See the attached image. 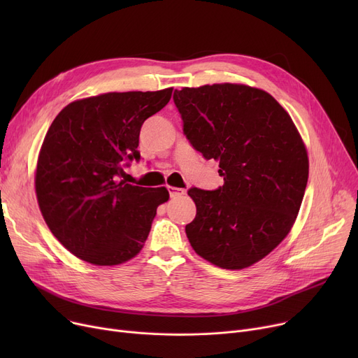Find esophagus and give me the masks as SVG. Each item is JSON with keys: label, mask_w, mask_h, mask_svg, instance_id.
<instances>
[{"label": "esophagus", "mask_w": 358, "mask_h": 358, "mask_svg": "<svg viewBox=\"0 0 358 358\" xmlns=\"http://www.w3.org/2000/svg\"><path fill=\"white\" fill-rule=\"evenodd\" d=\"M168 193H169V197H180V196H184L185 194V190L184 189H178V187H168Z\"/></svg>", "instance_id": "obj_1"}]
</instances>
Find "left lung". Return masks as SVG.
Masks as SVG:
<instances>
[{
	"mask_svg": "<svg viewBox=\"0 0 358 358\" xmlns=\"http://www.w3.org/2000/svg\"><path fill=\"white\" fill-rule=\"evenodd\" d=\"M182 131L204 159L219 162L223 185L192 187L193 250L212 264L241 270L270 254L292 229L309 161L289 113L268 92L239 84L174 91Z\"/></svg>",
	"mask_w": 358,
	"mask_h": 358,
	"instance_id": "8db88e82",
	"label": "left lung"
}]
</instances>
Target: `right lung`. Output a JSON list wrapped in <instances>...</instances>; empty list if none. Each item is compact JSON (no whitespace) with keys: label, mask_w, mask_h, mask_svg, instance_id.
<instances>
[{"label":"right lung","mask_w":358,"mask_h":358,"mask_svg":"<svg viewBox=\"0 0 358 358\" xmlns=\"http://www.w3.org/2000/svg\"><path fill=\"white\" fill-rule=\"evenodd\" d=\"M173 88L107 92L68 104L52 122L36 169V194L50 232L96 266L134 258L149 235L165 187L119 178L139 161L143 122L166 106Z\"/></svg>","instance_id":"right-lung-1"}]
</instances>
